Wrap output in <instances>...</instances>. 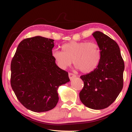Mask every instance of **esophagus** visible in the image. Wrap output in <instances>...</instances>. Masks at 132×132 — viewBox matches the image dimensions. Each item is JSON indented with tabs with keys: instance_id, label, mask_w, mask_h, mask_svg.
<instances>
[{
	"instance_id": "esophagus-1",
	"label": "esophagus",
	"mask_w": 132,
	"mask_h": 132,
	"mask_svg": "<svg viewBox=\"0 0 132 132\" xmlns=\"http://www.w3.org/2000/svg\"><path fill=\"white\" fill-rule=\"evenodd\" d=\"M69 78L70 79V80L73 79L74 78H75V77H76V75H75L74 74L72 73V72H69Z\"/></svg>"
}]
</instances>
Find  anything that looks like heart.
<instances>
[{"instance_id":"obj_1","label":"heart","mask_w":132,"mask_h":132,"mask_svg":"<svg viewBox=\"0 0 132 132\" xmlns=\"http://www.w3.org/2000/svg\"><path fill=\"white\" fill-rule=\"evenodd\" d=\"M62 51L54 50L52 56L58 65L66 69L74 63L83 73H89L96 68L101 58V50L95 42L70 41L61 46Z\"/></svg>"}]
</instances>
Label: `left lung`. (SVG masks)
<instances>
[{"instance_id": "obj_1", "label": "left lung", "mask_w": 132, "mask_h": 132, "mask_svg": "<svg viewBox=\"0 0 132 132\" xmlns=\"http://www.w3.org/2000/svg\"><path fill=\"white\" fill-rule=\"evenodd\" d=\"M92 35L100 48L101 58L94 71L80 77L84 86L79 97L87 107L102 109L112 104L122 90L124 62L116 41L99 31Z\"/></svg>"}]
</instances>
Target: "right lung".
Instances as JSON below:
<instances>
[{
  "label": "right lung",
  "mask_w": 132,
  "mask_h": 132,
  "mask_svg": "<svg viewBox=\"0 0 132 132\" xmlns=\"http://www.w3.org/2000/svg\"><path fill=\"white\" fill-rule=\"evenodd\" d=\"M54 40L26 38L18 46L11 63V85L19 101L36 112L54 108L59 86L69 82L68 72L56 64L52 56Z\"/></svg>",
  "instance_id": "add662e5"
}]
</instances>
